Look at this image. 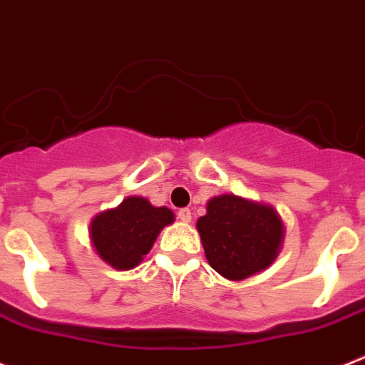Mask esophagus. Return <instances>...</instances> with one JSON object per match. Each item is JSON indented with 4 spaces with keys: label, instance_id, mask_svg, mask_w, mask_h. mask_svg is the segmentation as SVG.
<instances>
[{
    "label": "esophagus",
    "instance_id": "1",
    "mask_svg": "<svg viewBox=\"0 0 365 365\" xmlns=\"http://www.w3.org/2000/svg\"><path fill=\"white\" fill-rule=\"evenodd\" d=\"M178 218L182 222H191V211H189V209H180L178 211Z\"/></svg>",
    "mask_w": 365,
    "mask_h": 365
}]
</instances>
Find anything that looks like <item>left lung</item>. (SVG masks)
<instances>
[{"instance_id": "8db88e82", "label": "left lung", "mask_w": 365, "mask_h": 365, "mask_svg": "<svg viewBox=\"0 0 365 365\" xmlns=\"http://www.w3.org/2000/svg\"><path fill=\"white\" fill-rule=\"evenodd\" d=\"M196 230L211 268L231 281L266 270L284 237L283 220L272 205L235 195L211 198Z\"/></svg>"}]
</instances>
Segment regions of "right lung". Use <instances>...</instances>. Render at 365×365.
<instances>
[{"label": "right lung", "mask_w": 365, "mask_h": 365, "mask_svg": "<svg viewBox=\"0 0 365 365\" xmlns=\"http://www.w3.org/2000/svg\"><path fill=\"white\" fill-rule=\"evenodd\" d=\"M174 222L169 207H154L143 196H128L91 220L95 252L115 270H132L150 252L160 231Z\"/></svg>", "instance_id": "1"}]
</instances>
